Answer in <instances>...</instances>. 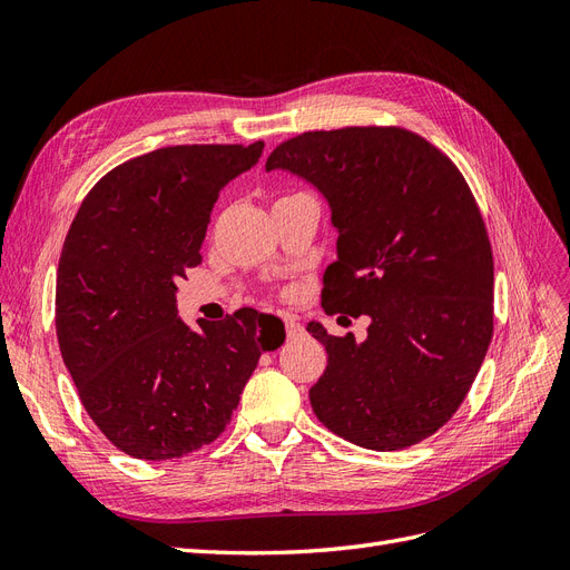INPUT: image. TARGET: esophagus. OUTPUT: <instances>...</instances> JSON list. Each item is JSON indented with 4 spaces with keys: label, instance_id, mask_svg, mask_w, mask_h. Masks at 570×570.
<instances>
[{
    "label": "esophagus",
    "instance_id": "obj_1",
    "mask_svg": "<svg viewBox=\"0 0 570 570\" xmlns=\"http://www.w3.org/2000/svg\"><path fill=\"white\" fill-rule=\"evenodd\" d=\"M283 327H285V335L292 340V337H299L302 333H304V327L295 321V318H292V316H285L283 318Z\"/></svg>",
    "mask_w": 570,
    "mask_h": 570
}]
</instances>
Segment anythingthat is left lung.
Returning a JSON list of instances; mask_svg holds the SVG:
<instances>
[{"instance_id":"1","label":"left lung","mask_w":570,"mask_h":570,"mask_svg":"<svg viewBox=\"0 0 570 570\" xmlns=\"http://www.w3.org/2000/svg\"><path fill=\"white\" fill-rule=\"evenodd\" d=\"M331 202L337 262L325 314L371 316L366 342L306 327L327 352L308 390L318 421L375 452L419 444L469 394L494 331L485 220L454 161L400 126L308 130L271 151Z\"/></svg>"}]
</instances>
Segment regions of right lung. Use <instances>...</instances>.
<instances>
[{
    "label": "right lung",
    "instance_id": "1",
    "mask_svg": "<svg viewBox=\"0 0 570 570\" xmlns=\"http://www.w3.org/2000/svg\"><path fill=\"white\" fill-rule=\"evenodd\" d=\"M264 142L176 145L118 164L82 199L57 271V340L80 402L128 456L180 459L212 444L258 356L281 347L275 316L237 308L202 333L178 318L176 283L202 264L223 185Z\"/></svg>",
    "mask_w": 570,
    "mask_h": 570
}]
</instances>
